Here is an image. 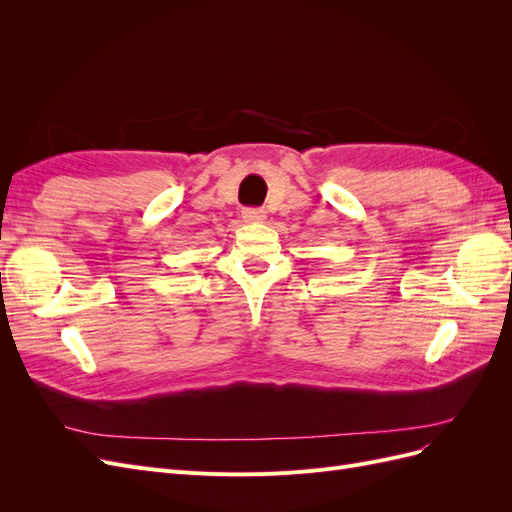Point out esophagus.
<instances>
[{
  "mask_svg": "<svg viewBox=\"0 0 512 512\" xmlns=\"http://www.w3.org/2000/svg\"><path fill=\"white\" fill-rule=\"evenodd\" d=\"M265 211L262 209H243V222H247V224H260V222H265Z\"/></svg>",
  "mask_w": 512,
  "mask_h": 512,
  "instance_id": "esophagus-1",
  "label": "esophagus"
}]
</instances>
